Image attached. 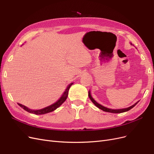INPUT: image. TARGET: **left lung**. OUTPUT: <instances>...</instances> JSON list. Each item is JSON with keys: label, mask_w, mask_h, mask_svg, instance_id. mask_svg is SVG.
<instances>
[{"label": "left lung", "mask_w": 154, "mask_h": 154, "mask_svg": "<svg viewBox=\"0 0 154 154\" xmlns=\"http://www.w3.org/2000/svg\"><path fill=\"white\" fill-rule=\"evenodd\" d=\"M88 97H89V98L91 99V100L92 101V102L93 103H94L97 108H99L100 109L103 110L105 112H111V113H122V112H127V111H128L129 110H130L131 109H132L134 106H136L137 105V103H138L139 101L136 102V103L134 104L133 105L130 106L129 107H128V108H126V109H109V108H106V107L105 106H102L101 105L99 104L98 103H97V102L92 98V97L91 96V92L88 91Z\"/></svg>", "instance_id": "8db88e82"}]
</instances>
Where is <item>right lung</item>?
Returning <instances> with one entry per match:
<instances>
[{"instance_id":"add662e5","label":"right lung","mask_w":154,"mask_h":154,"mask_svg":"<svg viewBox=\"0 0 154 154\" xmlns=\"http://www.w3.org/2000/svg\"><path fill=\"white\" fill-rule=\"evenodd\" d=\"M73 84V83H70V84L67 87V88L66 89V91H65V92H63V95L61 96V97L56 102V103H53V105H51L50 106H48L47 107H45V108L44 109H40V110H31V109H29L27 108V107H26V106L23 105L20 103H18V105H19L20 106H21L22 108L23 109H24L25 110H26L27 112H28L29 113H31V114H36V115H40V114H47V113H49V112H53L54 111V110L57 109V108H58V107L61 105L63 102L66 100L67 97L68 96V92H69V90L70 87H71V86Z\"/></svg>"}]
</instances>
